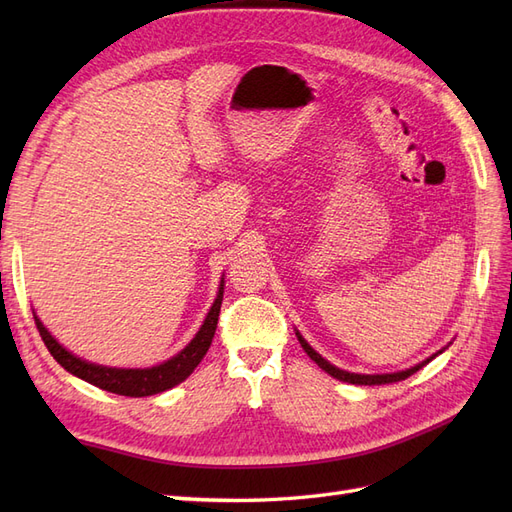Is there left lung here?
Returning a JSON list of instances; mask_svg holds the SVG:
<instances>
[{
	"instance_id": "obj_1",
	"label": "left lung",
	"mask_w": 512,
	"mask_h": 512,
	"mask_svg": "<svg viewBox=\"0 0 512 512\" xmlns=\"http://www.w3.org/2000/svg\"><path fill=\"white\" fill-rule=\"evenodd\" d=\"M297 337H299V342H301V346H303V350L307 352V356L309 359H312L314 363H318V367H322L324 371H327V374H331L333 378H337V380H344V382H350V384H367V386H371V384H391V382H401V380H406V378H410L412 374H416L418 369H421L423 365H427L431 359H427V361H423V363H418L416 367H412V369H406V371H397V374H382V376H361V374H348V371H344V369H339V367H335V365H331L329 361H324L322 356L309 346L305 339L297 333Z\"/></svg>"
}]
</instances>
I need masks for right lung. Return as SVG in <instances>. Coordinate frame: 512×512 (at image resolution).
Returning <instances> with one entry per match:
<instances>
[{
    "label": "right lung",
    "instance_id": "right-lung-1",
    "mask_svg": "<svg viewBox=\"0 0 512 512\" xmlns=\"http://www.w3.org/2000/svg\"><path fill=\"white\" fill-rule=\"evenodd\" d=\"M222 297H224V280L220 284L218 299H215L213 307L209 309V314L203 322V327H200V331L196 333L192 342L185 346L177 356H173L170 361H166L158 367H151V369H115V367H102V365H94V363L76 359L74 354H70L66 348H61L55 342L51 333L44 329V324L38 320L36 314H34V320H36V327L40 331L44 346L49 348L53 359L61 367L68 369L70 374L79 376L81 380L94 384V386H98V389L108 391V393L126 395V397H147V395L162 393L166 389H173V386H177L179 382L188 378L196 369V365L203 361V356L207 354V350L213 342L215 327H218Z\"/></svg>",
    "mask_w": 512,
    "mask_h": 512
}]
</instances>
